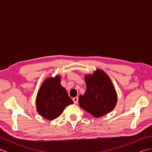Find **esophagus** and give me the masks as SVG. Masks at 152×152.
<instances>
[{"instance_id":"obj_1","label":"esophagus","mask_w":152,"mask_h":152,"mask_svg":"<svg viewBox=\"0 0 152 152\" xmlns=\"http://www.w3.org/2000/svg\"><path fill=\"white\" fill-rule=\"evenodd\" d=\"M72 100H73L74 104H77V103H78V96H76V97L73 98Z\"/></svg>"}]
</instances>
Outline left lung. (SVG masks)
Segmentation results:
<instances>
[{
	"instance_id": "8db88e82",
	"label": "left lung",
	"mask_w": 152,
	"mask_h": 152,
	"mask_svg": "<svg viewBox=\"0 0 152 152\" xmlns=\"http://www.w3.org/2000/svg\"><path fill=\"white\" fill-rule=\"evenodd\" d=\"M86 91L79 96V105L95 118H101L114 109L118 95L109 76L97 69L84 76Z\"/></svg>"
}]
</instances>
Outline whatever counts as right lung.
<instances>
[{"mask_svg":"<svg viewBox=\"0 0 152 152\" xmlns=\"http://www.w3.org/2000/svg\"><path fill=\"white\" fill-rule=\"evenodd\" d=\"M61 79L59 75L48 77L37 93V111L48 120L59 117L66 106L74 103L65 88L61 85Z\"/></svg>","mask_w":152,"mask_h":152,"instance_id":"add662e5","label":"right lung"}]
</instances>
